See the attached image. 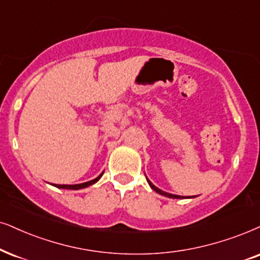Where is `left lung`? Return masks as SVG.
I'll return each instance as SVG.
<instances>
[{
  "mask_svg": "<svg viewBox=\"0 0 260 260\" xmlns=\"http://www.w3.org/2000/svg\"><path fill=\"white\" fill-rule=\"evenodd\" d=\"M147 180V182H149V185H150V187L151 188H152L153 190H156L157 193H159V194H162V196H164V197H168V198H174V199H183V198H193V197H182V196H176V194H170V193H167V192H164V190H162V189H159V188H157L156 186L153 185L152 182L150 181L149 179H146Z\"/></svg>",
  "mask_w": 260,
  "mask_h": 260,
  "instance_id": "8db88e82",
  "label": "left lung"
}]
</instances>
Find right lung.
<instances>
[{
	"mask_svg": "<svg viewBox=\"0 0 260 260\" xmlns=\"http://www.w3.org/2000/svg\"><path fill=\"white\" fill-rule=\"evenodd\" d=\"M102 175H103V173H102L100 176H97L96 179L91 180V181H87V182H84V183H78V185H54V186L57 187V188H64V189H81V188H86V187L93 185V183H96L98 180L101 179Z\"/></svg>",
	"mask_w": 260,
	"mask_h": 260,
	"instance_id": "obj_1",
	"label": "right lung"
}]
</instances>
